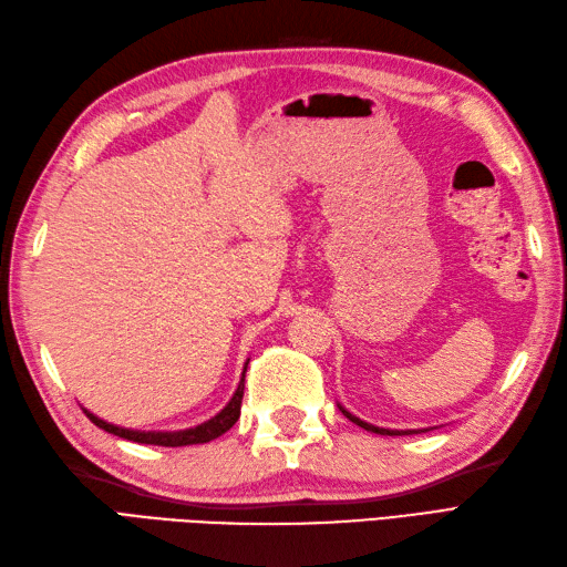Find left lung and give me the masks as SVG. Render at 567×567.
<instances>
[{
	"mask_svg": "<svg viewBox=\"0 0 567 567\" xmlns=\"http://www.w3.org/2000/svg\"><path fill=\"white\" fill-rule=\"evenodd\" d=\"M339 409H341V413L343 416H347L349 421H353L355 425H361V427H365V431H370V433H378V435H413V433H419V431H392V427H380V425H372V423H365V421H361L358 416H353L351 411H347L343 409L341 404H339ZM423 431H431V427H423ZM421 431V433H423Z\"/></svg>",
	"mask_w": 567,
	"mask_h": 567,
	"instance_id": "left-lung-1",
	"label": "left lung"
}]
</instances>
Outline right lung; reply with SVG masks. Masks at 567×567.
<instances>
[{
    "mask_svg": "<svg viewBox=\"0 0 567 567\" xmlns=\"http://www.w3.org/2000/svg\"><path fill=\"white\" fill-rule=\"evenodd\" d=\"M250 363V361H247ZM245 363V370H247ZM245 370H243V378L238 382V390L236 394L230 396V402L220 409L214 419L204 421L195 427H185V431H132V427H122V425H113L103 419L95 416L89 409H84L86 416L103 427L105 433H113L117 437L124 440H134V443H142V445H161V447H185V445H202V443H209V440H216L218 435H224L226 431H230L236 421L240 419V404H243V392H245Z\"/></svg>",
    "mask_w": 567,
    "mask_h": 567,
    "instance_id": "obj_1",
    "label": "right lung"
}]
</instances>
